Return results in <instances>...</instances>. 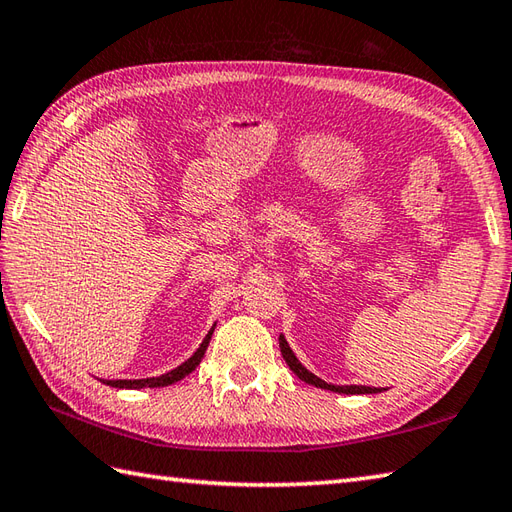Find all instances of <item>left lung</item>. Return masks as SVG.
Returning a JSON list of instances; mask_svg holds the SVG:
<instances>
[{
    "instance_id": "left-lung-1",
    "label": "left lung",
    "mask_w": 512,
    "mask_h": 512,
    "mask_svg": "<svg viewBox=\"0 0 512 512\" xmlns=\"http://www.w3.org/2000/svg\"><path fill=\"white\" fill-rule=\"evenodd\" d=\"M279 347H281V354H284V361L288 363V367L301 380H306L308 385L321 387V389H330V391H336V394H378V391H380L376 387H365V385H330V383H325V380H321L319 376H314L312 372H308V369L299 363V358L295 356V352L290 350V345H288V341L284 339V336H279Z\"/></svg>"
}]
</instances>
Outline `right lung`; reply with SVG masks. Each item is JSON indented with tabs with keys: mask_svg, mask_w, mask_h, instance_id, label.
I'll list each match as a JSON object with an SVG mask.
<instances>
[{
	"mask_svg": "<svg viewBox=\"0 0 512 512\" xmlns=\"http://www.w3.org/2000/svg\"><path fill=\"white\" fill-rule=\"evenodd\" d=\"M213 330L215 328H211V332L204 336V341H202V345L198 347V350H195V354L191 356V358H187V361H184L182 365H178L176 369H171V372H167V374H162V376H156V378H140V380H101V383H105V385H110V387H118V389H143V387H167V385H173V383H178V380H182L184 376H189L195 367L200 365V361H202V356H204V352H206V347H209V341H211V336H213Z\"/></svg>",
	"mask_w": 512,
	"mask_h": 512,
	"instance_id": "right-lung-1",
	"label": "right lung"
}]
</instances>
